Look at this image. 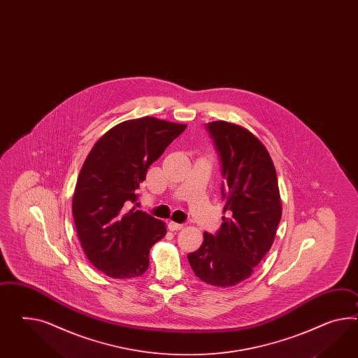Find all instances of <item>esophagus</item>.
I'll return each instance as SVG.
<instances>
[{
	"label": "esophagus",
	"instance_id": "obj_1",
	"mask_svg": "<svg viewBox=\"0 0 358 358\" xmlns=\"http://www.w3.org/2000/svg\"><path fill=\"white\" fill-rule=\"evenodd\" d=\"M184 224H178V222H171L168 224V228L171 231H181V229H184Z\"/></svg>",
	"mask_w": 358,
	"mask_h": 358
}]
</instances>
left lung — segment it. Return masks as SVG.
I'll return each mask as SVG.
<instances>
[{"mask_svg": "<svg viewBox=\"0 0 358 358\" xmlns=\"http://www.w3.org/2000/svg\"><path fill=\"white\" fill-rule=\"evenodd\" d=\"M207 130L222 160L227 216L187 259L196 278L227 288L250 278L270 250L281 219L280 192L270 154L252 131L227 121L208 122Z\"/></svg>", "mask_w": 358, "mask_h": 358, "instance_id": "obj_1", "label": "left lung"}]
</instances>
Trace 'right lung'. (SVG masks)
Masks as SVG:
<instances>
[{"mask_svg":"<svg viewBox=\"0 0 358 358\" xmlns=\"http://www.w3.org/2000/svg\"><path fill=\"white\" fill-rule=\"evenodd\" d=\"M186 129L156 117L127 120L108 130L78 176L73 216L91 264L113 279L143 275L165 222L130 207L147 169Z\"/></svg>","mask_w":358,"mask_h":358,"instance_id":"right-lung-1","label":"right lung"}]
</instances>
